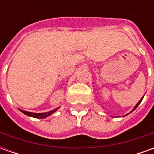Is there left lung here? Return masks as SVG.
<instances>
[{"label": "left lung", "mask_w": 154, "mask_h": 154, "mask_svg": "<svg viewBox=\"0 0 154 154\" xmlns=\"http://www.w3.org/2000/svg\"><path fill=\"white\" fill-rule=\"evenodd\" d=\"M143 97H142V99H141V100H139V102H138V103H137V105H136L135 106H134V109H133V110H134V109H136V108H137V107H138V106H139V104H140V102H141V101H142V100H143ZM133 110H132V111H133ZM132 111H131V112H132Z\"/></svg>", "instance_id": "obj_1"}]
</instances>
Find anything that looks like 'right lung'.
Listing matches in <instances>:
<instances>
[{
    "label": "right lung",
    "instance_id": "right-lung-1",
    "mask_svg": "<svg viewBox=\"0 0 154 154\" xmlns=\"http://www.w3.org/2000/svg\"><path fill=\"white\" fill-rule=\"evenodd\" d=\"M57 109H54L53 110H50L48 112H46V113H32V112H28V111H25V110H20L22 113H24L25 115L28 116H31V117H34V118H38V119H44V118H46L48 116H49L50 115L55 112Z\"/></svg>",
    "mask_w": 154,
    "mask_h": 154
}]
</instances>
